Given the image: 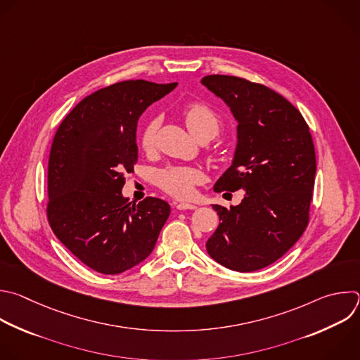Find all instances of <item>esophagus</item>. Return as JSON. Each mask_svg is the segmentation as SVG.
Wrapping results in <instances>:
<instances>
[{
	"label": "esophagus",
	"instance_id": "1",
	"mask_svg": "<svg viewBox=\"0 0 360 360\" xmlns=\"http://www.w3.org/2000/svg\"><path fill=\"white\" fill-rule=\"evenodd\" d=\"M174 206L178 209V210H193L196 209V205L193 203H186V202H179V203H174Z\"/></svg>",
	"mask_w": 360,
	"mask_h": 360
}]
</instances>
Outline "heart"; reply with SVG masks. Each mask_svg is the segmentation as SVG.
I'll use <instances>...</instances> for the list:
<instances>
[{
  "label": "heart",
  "instance_id": "heart-1",
  "mask_svg": "<svg viewBox=\"0 0 360 360\" xmlns=\"http://www.w3.org/2000/svg\"><path fill=\"white\" fill-rule=\"evenodd\" d=\"M182 117L191 134L195 139L209 137L214 139L221 130L220 115L206 103L193 101L182 108ZM160 129V120L150 118L140 133V146L144 151H151L155 146L157 133ZM202 181V174L189 167H171L161 171L157 176L158 186L167 193L185 199L193 193L196 184Z\"/></svg>",
  "mask_w": 360,
  "mask_h": 360
}]
</instances>
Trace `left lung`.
Wrapping results in <instances>:
<instances>
[{
  "label": "left lung",
  "mask_w": 360,
  "mask_h": 360,
  "mask_svg": "<svg viewBox=\"0 0 360 360\" xmlns=\"http://www.w3.org/2000/svg\"><path fill=\"white\" fill-rule=\"evenodd\" d=\"M202 84L237 122L233 162L213 189L245 191L237 206L212 205L220 223L206 250L230 270L256 271L283 257L307 229L316 172L309 127L287 98L260 83L210 75Z\"/></svg>",
  "instance_id": "8db88e82"
}]
</instances>
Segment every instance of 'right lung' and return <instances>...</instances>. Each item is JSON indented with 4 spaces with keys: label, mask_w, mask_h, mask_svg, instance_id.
Wrapping results in <instances>:
<instances>
[{
    "label": "right lung",
    "mask_w": 360,
    "mask_h": 360,
    "mask_svg": "<svg viewBox=\"0 0 360 360\" xmlns=\"http://www.w3.org/2000/svg\"><path fill=\"white\" fill-rule=\"evenodd\" d=\"M178 83L124 80L84 97L60 123L48 164L49 224L83 264L120 274L146 260L171 207L158 198L123 196L139 158L137 122Z\"/></svg>",
    "instance_id": "right-lung-1"
}]
</instances>
